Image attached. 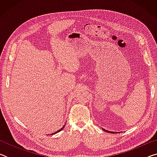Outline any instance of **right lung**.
<instances>
[{
	"instance_id": "right-lung-1",
	"label": "right lung",
	"mask_w": 157,
	"mask_h": 157,
	"mask_svg": "<svg viewBox=\"0 0 157 157\" xmlns=\"http://www.w3.org/2000/svg\"><path fill=\"white\" fill-rule=\"evenodd\" d=\"M64 126H65V124H64V125H63L62 127V128H61L60 129H59V130H58V131H57L56 132H55V133H53V134H56V133H57V132H60V131H62V129H63V127H64Z\"/></svg>"
}]
</instances>
